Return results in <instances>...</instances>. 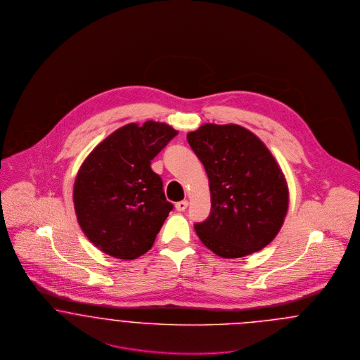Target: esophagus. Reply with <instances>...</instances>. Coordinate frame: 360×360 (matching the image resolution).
<instances>
[{
  "label": "esophagus",
  "instance_id": "1",
  "mask_svg": "<svg viewBox=\"0 0 360 360\" xmlns=\"http://www.w3.org/2000/svg\"><path fill=\"white\" fill-rule=\"evenodd\" d=\"M188 202L186 200H184V201H179V202H176L175 204V209L178 210V212H184L186 207H188Z\"/></svg>",
  "mask_w": 360,
  "mask_h": 360
}]
</instances>
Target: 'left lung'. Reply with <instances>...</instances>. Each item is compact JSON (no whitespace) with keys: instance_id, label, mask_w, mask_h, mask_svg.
<instances>
[{"instance_id":"left-lung-1","label":"left lung","mask_w":360,"mask_h":360,"mask_svg":"<svg viewBox=\"0 0 360 360\" xmlns=\"http://www.w3.org/2000/svg\"><path fill=\"white\" fill-rule=\"evenodd\" d=\"M188 141L209 178L210 214L194 225L204 245L235 259L270 244L285 221L289 188L264 143L236 124H204Z\"/></svg>"}]
</instances>
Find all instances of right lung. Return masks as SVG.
Returning <instances> with one entry per match:
<instances>
[{
  "instance_id": "1",
  "label": "right lung",
  "mask_w": 360,
  "mask_h": 360,
  "mask_svg": "<svg viewBox=\"0 0 360 360\" xmlns=\"http://www.w3.org/2000/svg\"><path fill=\"white\" fill-rule=\"evenodd\" d=\"M176 135L165 122H131L82 163L74 184L75 214L86 238L105 254L131 260L151 250L172 210L151 160Z\"/></svg>"
}]
</instances>
